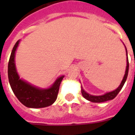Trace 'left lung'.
Masks as SVG:
<instances>
[{
	"mask_svg": "<svg viewBox=\"0 0 135 135\" xmlns=\"http://www.w3.org/2000/svg\"><path fill=\"white\" fill-rule=\"evenodd\" d=\"M126 48V46H125ZM126 62H127V64H126V71H125V74L124 76L122 81L121 84H120V86H118V89H115V90L112 92H109V93H107L105 95H101V96H94V95H91L90 94L87 93L86 92L84 91L83 90V89H81V92H82V96L84 97L86 99L89 100V101H91V102H93V103H101V102H105V101H109V100H112L113 99H114L115 97L117 96V95L119 93V92L121 90L122 88L123 87L124 84L126 80V78H127V76H128V68H129V63H128V53H127V50L126 48Z\"/></svg>",
	"mask_w": 135,
	"mask_h": 135,
	"instance_id": "obj_1",
	"label": "left lung"
}]
</instances>
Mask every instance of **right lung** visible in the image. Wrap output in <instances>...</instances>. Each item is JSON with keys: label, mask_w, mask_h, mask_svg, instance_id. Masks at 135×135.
Returning <instances> with one entry per match:
<instances>
[{"label": "right lung", "mask_w": 135, "mask_h": 135, "mask_svg": "<svg viewBox=\"0 0 135 135\" xmlns=\"http://www.w3.org/2000/svg\"><path fill=\"white\" fill-rule=\"evenodd\" d=\"M20 40L14 45L8 64V77L12 90L23 105L30 108L48 107L57 99L59 86L64 76L57 78L49 89H39L20 78L15 64V54Z\"/></svg>", "instance_id": "obj_1"}]
</instances>
